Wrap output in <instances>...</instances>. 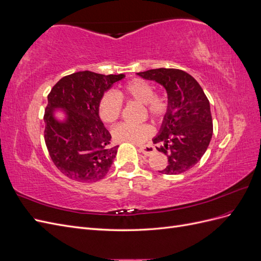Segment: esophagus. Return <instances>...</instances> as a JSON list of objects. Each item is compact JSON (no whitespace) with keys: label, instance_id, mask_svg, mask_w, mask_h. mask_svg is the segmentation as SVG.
Wrapping results in <instances>:
<instances>
[{"label":"esophagus","instance_id":"esophagus-1","mask_svg":"<svg viewBox=\"0 0 261 261\" xmlns=\"http://www.w3.org/2000/svg\"><path fill=\"white\" fill-rule=\"evenodd\" d=\"M140 152H143L145 155H151L153 152H155V148L151 145H145L139 147Z\"/></svg>","mask_w":261,"mask_h":261}]
</instances>
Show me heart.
Wrapping results in <instances>:
<instances>
[{
  "label": "heart",
  "instance_id": "b5f03b06",
  "mask_svg": "<svg viewBox=\"0 0 261 261\" xmlns=\"http://www.w3.org/2000/svg\"><path fill=\"white\" fill-rule=\"evenodd\" d=\"M121 98L136 100L144 103L147 112L155 120H160L169 111V99L167 94L154 92L153 87L148 82L135 78L128 82L120 91V97L113 92H106L98 105V113L106 124H114L121 116L123 101ZM153 134L148 124L134 125L122 123L112 129V136L116 141L141 144Z\"/></svg>",
  "mask_w": 261,
  "mask_h": 261
}]
</instances>
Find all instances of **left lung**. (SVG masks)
<instances>
[{
	"label": "left lung",
	"mask_w": 261,
	"mask_h": 261,
	"mask_svg": "<svg viewBox=\"0 0 261 261\" xmlns=\"http://www.w3.org/2000/svg\"><path fill=\"white\" fill-rule=\"evenodd\" d=\"M145 80L162 85L168 93L169 111L159 135L152 139L156 150L168 156V165L159 171L175 175L198 162L212 137L209 100L193 76L176 68H156L137 73Z\"/></svg>",
	"instance_id": "1"
}]
</instances>
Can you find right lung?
<instances>
[{
    "label": "right lung",
    "mask_w": 261,
    "mask_h": 261,
    "mask_svg": "<svg viewBox=\"0 0 261 261\" xmlns=\"http://www.w3.org/2000/svg\"><path fill=\"white\" fill-rule=\"evenodd\" d=\"M124 77L84 70L61 78L48 94L45 145L55 167L70 179L92 183L111 168L118 146H110L111 135L100 120L98 105L105 92ZM55 109L66 112L64 121L55 118Z\"/></svg>",
    "instance_id": "obj_1"
}]
</instances>
